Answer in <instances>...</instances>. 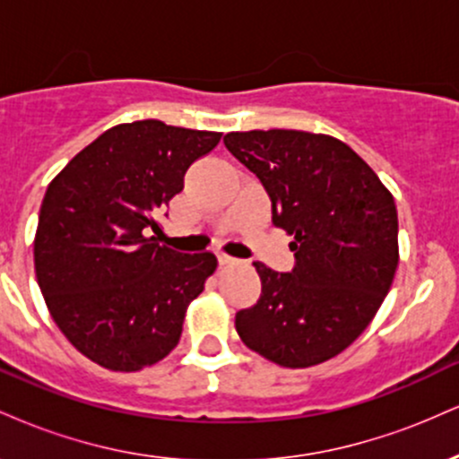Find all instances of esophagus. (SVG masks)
Returning a JSON list of instances; mask_svg holds the SVG:
<instances>
[{
  "instance_id": "esophagus-1",
  "label": "esophagus",
  "mask_w": 459,
  "mask_h": 459,
  "mask_svg": "<svg viewBox=\"0 0 459 459\" xmlns=\"http://www.w3.org/2000/svg\"><path fill=\"white\" fill-rule=\"evenodd\" d=\"M218 263L220 265H235L237 259H233V256H229V255H218Z\"/></svg>"
}]
</instances>
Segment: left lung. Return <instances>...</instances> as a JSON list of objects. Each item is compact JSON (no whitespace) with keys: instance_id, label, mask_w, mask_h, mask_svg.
I'll use <instances>...</instances> for the list:
<instances>
[{"instance_id":"1","label":"left lung","mask_w":459,"mask_h":459,"mask_svg":"<svg viewBox=\"0 0 459 459\" xmlns=\"http://www.w3.org/2000/svg\"><path fill=\"white\" fill-rule=\"evenodd\" d=\"M224 144L259 177L272 222L293 235L296 256L291 272L255 263L261 298L235 315V328L281 367L330 360L362 334L393 284L399 224L391 192L330 135L233 131Z\"/></svg>"}]
</instances>
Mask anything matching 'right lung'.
Instances as JSON below:
<instances>
[{
	"mask_svg": "<svg viewBox=\"0 0 459 459\" xmlns=\"http://www.w3.org/2000/svg\"><path fill=\"white\" fill-rule=\"evenodd\" d=\"M222 134L135 120L99 135L47 187L34 239L39 287L57 328L112 371L175 350L186 310L215 272L212 252L160 244V213Z\"/></svg>",
	"mask_w": 459,
	"mask_h": 459,
	"instance_id": "obj_1",
	"label": "right lung"
}]
</instances>
